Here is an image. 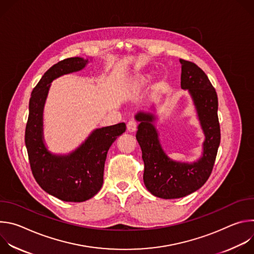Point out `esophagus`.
I'll return each instance as SVG.
<instances>
[{"label": "esophagus", "mask_w": 254, "mask_h": 254, "mask_svg": "<svg viewBox=\"0 0 254 254\" xmlns=\"http://www.w3.org/2000/svg\"><path fill=\"white\" fill-rule=\"evenodd\" d=\"M127 128L129 132H134L136 130V125L133 121H129L127 124Z\"/></svg>", "instance_id": "1"}]
</instances>
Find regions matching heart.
Wrapping results in <instances>:
<instances>
[{
  "label": "heart",
  "mask_w": 254,
  "mask_h": 254,
  "mask_svg": "<svg viewBox=\"0 0 254 254\" xmlns=\"http://www.w3.org/2000/svg\"><path fill=\"white\" fill-rule=\"evenodd\" d=\"M134 82H135L136 84H138V85H141V84H144V83L147 82V78L143 77V76H139L138 78H136V79L134 80Z\"/></svg>",
  "instance_id": "b5f03b06"
}]
</instances>
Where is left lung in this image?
<instances>
[{
  "instance_id": "1",
  "label": "left lung",
  "mask_w": 254,
  "mask_h": 254,
  "mask_svg": "<svg viewBox=\"0 0 254 254\" xmlns=\"http://www.w3.org/2000/svg\"><path fill=\"white\" fill-rule=\"evenodd\" d=\"M182 64L181 87L188 89L194 100L205 133L203 156L193 164L172 161L164 153L158 132L153 125L155 116L139 113L135 137L144 164L143 182L156 197L176 199L185 197L201 188L210 177L220 144L218 98L205 72L191 61L180 59Z\"/></svg>"
}]
</instances>
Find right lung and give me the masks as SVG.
Segmentation results:
<instances>
[{
  "label": "right lung",
  "instance_id": "obj_1",
  "mask_svg": "<svg viewBox=\"0 0 254 254\" xmlns=\"http://www.w3.org/2000/svg\"><path fill=\"white\" fill-rule=\"evenodd\" d=\"M87 60L72 57L50 67L31 93L25 143L32 174L48 194L66 202L92 198L103 183L106 155L113 142L126 131V124L95 129L84 143L70 155L55 156L47 151L42 135V115L50 82L82 69Z\"/></svg>",
  "mask_w": 254,
  "mask_h": 254
}]
</instances>
